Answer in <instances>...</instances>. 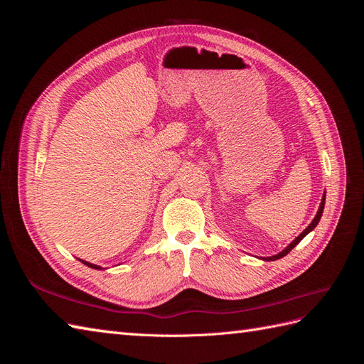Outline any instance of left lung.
Wrapping results in <instances>:
<instances>
[{
    "label": "left lung",
    "mask_w": 364,
    "mask_h": 364,
    "mask_svg": "<svg viewBox=\"0 0 364 364\" xmlns=\"http://www.w3.org/2000/svg\"><path fill=\"white\" fill-rule=\"evenodd\" d=\"M326 193V191H325ZM323 193V197H322V202H321V206H318V211H317V214H316V217L313 218V222L310 223V226H306V229L304 230V232H301L299 234V237H296L293 241H291V243L287 246V247H285L282 252H279V253H277V255H273V257H269V258H262L264 261H274V259H279V258H282V257H285V255H287V253L296 246V245H299L301 243V240L306 235V234H310L311 232V230L317 226V223H318V220H321V217H322V213H323V208H325V194Z\"/></svg>",
    "instance_id": "obj_1"
}]
</instances>
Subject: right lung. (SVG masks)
Masks as SVG:
<instances>
[{"label": "right lung", "mask_w": 364, "mask_h": 364, "mask_svg": "<svg viewBox=\"0 0 364 364\" xmlns=\"http://www.w3.org/2000/svg\"><path fill=\"white\" fill-rule=\"evenodd\" d=\"M79 261H82L83 264H86L87 267H91V269H97V270H100L102 267L100 266H97V264H91V262H87V261H83V259H79Z\"/></svg>", "instance_id": "right-lung-1"}]
</instances>
